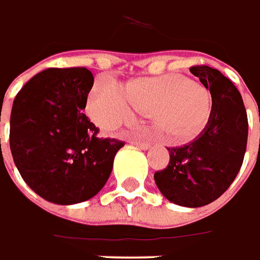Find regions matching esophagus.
Listing matches in <instances>:
<instances>
[{
  "label": "esophagus",
  "mask_w": 260,
  "mask_h": 260,
  "mask_svg": "<svg viewBox=\"0 0 260 260\" xmlns=\"http://www.w3.org/2000/svg\"><path fill=\"white\" fill-rule=\"evenodd\" d=\"M132 143L137 145V147H140L141 150H148V148L151 147L150 143H144V141H140V140H133Z\"/></svg>",
  "instance_id": "1"
}]
</instances>
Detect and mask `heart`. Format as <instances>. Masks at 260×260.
<instances>
[{
    "label": "heart",
    "mask_w": 260,
    "mask_h": 260,
    "mask_svg": "<svg viewBox=\"0 0 260 260\" xmlns=\"http://www.w3.org/2000/svg\"><path fill=\"white\" fill-rule=\"evenodd\" d=\"M133 105L145 113H152L162 127H169L186 141L209 117V95L202 86L185 78L165 75L143 78L128 84L126 91L117 84L96 85L88 98V113L104 128H113L133 113Z\"/></svg>",
    "instance_id": "1"
}]
</instances>
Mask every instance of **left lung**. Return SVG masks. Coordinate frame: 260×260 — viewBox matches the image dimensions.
Wrapping results in <instances>:
<instances>
[{"instance_id":"8db88e82","label":"left lung","mask_w":260,"mask_h":260,"mask_svg":"<svg viewBox=\"0 0 260 260\" xmlns=\"http://www.w3.org/2000/svg\"><path fill=\"white\" fill-rule=\"evenodd\" d=\"M190 73L210 89L209 120L189 144L168 148V167L155 172L154 179L169 202L202 207L220 198L238 175L246 151L248 117L237 86L218 70L194 66Z\"/></svg>"}]
</instances>
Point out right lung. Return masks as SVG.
Instances as JSON below:
<instances>
[{
	"label": "right lung",
	"instance_id": "add662e5",
	"mask_svg": "<svg viewBox=\"0 0 260 260\" xmlns=\"http://www.w3.org/2000/svg\"><path fill=\"white\" fill-rule=\"evenodd\" d=\"M92 85L88 68H49L27 81L12 105L14 162L26 185L51 203L67 206L93 198L124 145L98 137V127L84 113Z\"/></svg>",
	"mask_w": 260,
	"mask_h": 260
}]
</instances>
